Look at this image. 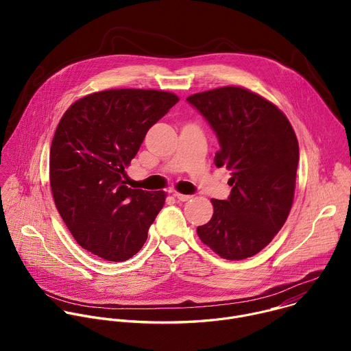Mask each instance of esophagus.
Wrapping results in <instances>:
<instances>
[{
  "label": "esophagus",
  "mask_w": 351,
  "mask_h": 351,
  "mask_svg": "<svg viewBox=\"0 0 351 351\" xmlns=\"http://www.w3.org/2000/svg\"><path fill=\"white\" fill-rule=\"evenodd\" d=\"M175 197L179 199V202H187V199H190L191 198V195L190 194H182V193H175Z\"/></svg>",
  "instance_id": "34e87169"
}]
</instances>
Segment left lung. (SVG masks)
Masks as SVG:
<instances>
[{
  "instance_id": "obj_1",
  "label": "left lung",
  "mask_w": 351,
  "mask_h": 351,
  "mask_svg": "<svg viewBox=\"0 0 351 351\" xmlns=\"http://www.w3.org/2000/svg\"><path fill=\"white\" fill-rule=\"evenodd\" d=\"M186 99L218 137L215 165L232 175L229 197L211 199L214 215L197 234L225 260L253 257L289 217L298 164L295 133L276 106L243 87H219Z\"/></svg>"
}]
</instances>
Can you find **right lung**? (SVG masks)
<instances>
[{
  "label": "right lung",
  "instance_id": "add662e5",
  "mask_svg": "<svg viewBox=\"0 0 351 351\" xmlns=\"http://www.w3.org/2000/svg\"><path fill=\"white\" fill-rule=\"evenodd\" d=\"M173 93L114 88L88 94L61 118L49 149V184L75 240L107 261H126L147 240L164 191L126 186L125 168L145 133L176 103Z\"/></svg>",
  "mask_w": 351,
  "mask_h": 351
}]
</instances>
